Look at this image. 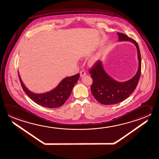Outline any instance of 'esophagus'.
Here are the masks:
<instances>
[{
  "label": "esophagus",
  "instance_id": "esophagus-1",
  "mask_svg": "<svg viewBox=\"0 0 159 159\" xmlns=\"http://www.w3.org/2000/svg\"><path fill=\"white\" fill-rule=\"evenodd\" d=\"M86 75V73L84 70H82L80 72V75H81V77H83L84 75Z\"/></svg>",
  "mask_w": 159,
  "mask_h": 159
}]
</instances>
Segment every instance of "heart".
Returning <instances> with one entry per match:
<instances>
[{"instance_id": "b5f03b06", "label": "heart", "mask_w": 159, "mask_h": 159, "mask_svg": "<svg viewBox=\"0 0 159 159\" xmlns=\"http://www.w3.org/2000/svg\"><path fill=\"white\" fill-rule=\"evenodd\" d=\"M98 60H99V58H98V57H93L89 60V63L91 66H93L98 62Z\"/></svg>"}]
</instances>
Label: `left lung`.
<instances>
[{"label": "left lung", "mask_w": 159, "mask_h": 159, "mask_svg": "<svg viewBox=\"0 0 159 159\" xmlns=\"http://www.w3.org/2000/svg\"><path fill=\"white\" fill-rule=\"evenodd\" d=\"M117 34L120 41H128L135 45L138 54L139 68L133 78L125 82H118L110 77L104 70L101 61H98L90 69L93 80L91 93L99 102L104 105L118 104L128 98L136 89L141 75V59L138 43L127 35L119 32Z\"/></svg>", "instance_id": "left-lung-1"}]
</instances>
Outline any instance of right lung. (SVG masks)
<instances>
[{"mask_svg": "<svg viewBox=\"0 0 159 159\" xmlns=\"http://www.w3.org/2000/svg\"><path fill=\"white\" fill-rule=\"evenodd\" d=\"M18 76L23 90L32 100L42 107L55 108L62 106L69 98L78 81L80 74L64 78L55 89L42 93H35L30 91L23 84L19 73Z\"/></svg>", "mask_w": 159, "mask_h": 159, "instance_id": "obj_1", "label": "right lung"}]
</instances>
